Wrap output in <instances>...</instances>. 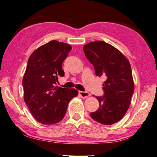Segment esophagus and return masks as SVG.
Returning a JSON list of instances; mask_svg holds the SVG:
<instances>
[{"label":"esophagus","instance_id":"esophagus-1","mask_svg":"<svg viewBox=\"0 0 157 157\" xmlns=\"http://www.w3.org/2000/svg\"><path fill=\"white\" fill-rule=\"evenodd\" d=\"M78 94H79V95L81 96V97L82 98H87L89 96H90V94L87 92V91H78Z\"/></svg>","mask_w":157,"mask_h":157}]
</instances>
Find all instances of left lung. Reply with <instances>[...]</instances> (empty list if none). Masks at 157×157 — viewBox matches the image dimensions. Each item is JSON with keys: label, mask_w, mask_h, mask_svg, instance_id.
I'll return each mask as SVG.
<instances>
[{"label": "left lung", "mask_w": 157, "mask_h": 157, "mask_svg": "<svg viewBox=\"0 0 157 157\" xmlns=\"http://www.w3.org/2000/svg\"><path fill=\"white\" fill-rule=\"evenodd\" d=\"M83 51L96 75L105 78L104 96H96L100 107L90 116L102 124H113L124 116L134 92L131 64L120 51L102 41L87 44Z\"/></svg>", "instance_id": "8db88e82"}]
</instances>
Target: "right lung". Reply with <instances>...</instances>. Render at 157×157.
<instances>
[{
    "label": "right lung",
    "instance_id": "1",
    "mask_svg": "<svg viewBox=\"0 0 157 157\" xmlns=\"http://www.w3.org/2000/svg\"><path fill=\"white\" fill-rule=\"evenodd\" d=\"M72 50L69 44L52 40L32 53L22 79L24 100L37 122L44 124L59 122L68 103L77 96L75 89L56 86L63 76L62 63Z\"/></svg>",
    "mask_w": 157,
    "mask_h": 157
}]
</instances>
